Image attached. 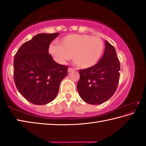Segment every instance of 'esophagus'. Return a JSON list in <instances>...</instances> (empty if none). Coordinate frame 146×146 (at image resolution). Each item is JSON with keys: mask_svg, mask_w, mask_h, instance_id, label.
I'll use <instances>...</instances> for the list:
<instances>
[{"mask_svg": "<svg viewBox=\"0 0 146 146\" xmlns=\"http://www.w3.org/2000/svg\"><path fill=\"white\" fill-rule=\"evenodd\" d=\"M74 71V69H73V68H68V71L69 73L70 72H71V71Z\"/></svg>", "mask_w": 146, "mask_h": 146, "instance_id": "34e87169", "label": "esophagus"}]
</instances>
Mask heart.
Segmentation results:
<instances>
[{"label":"heart","mask_w":146,"mask_h":146,"mask_svg":"<svg viewBox=\"0 0 146 146\" xmlns=\"http://www.w3.org/2000/svg\"><path fill=\"white\" fill-rule=\"evenodd\" d=\"M58 44H53L49 52L56 62L65 64L73 56L79 67L88 68L97 64L104 51V42L98 36L71 34L64 36Z\"/></svg>","instance_id":"1"}]
</instances>
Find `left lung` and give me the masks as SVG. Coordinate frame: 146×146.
<instances>
[{
  "label": "left lung",
  "instance_id": "left-lung-1",
  "mask_svg": "<svg viewBox=\"0 0 146 146\" xmlns=\"http://www.w3.org/2000/svg\"><path fill=\"white\" fill-rule=\"evenodd\" d=\"M120 66L114 47L105 40V51L98 62L79 70L77 90L81 98L92 105L101 104L112 97L119 82Z\"/></svg>",
  "mask_w": 146,
  "mask_h": 146
}]
</instances>
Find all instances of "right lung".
Masks as SVG:
<instances>
[{
	"label": "right lung",
	"instance_id": "add662e5",
	"mask_svg": "<svg viewBox=\"0 0 146 146\" xmlns=\"http://www.w3.org/2000/svg\"><path fill=\"white\" fill-rule=\"evenodd\" d=\"M58 35H36L20 47L14 56L16 87L34 104L44 105L55 99L61 81L68 75L67 66L56 63L49 54L51 42Z\"/></svg>",
	"mask_w": 146,
	"mask_h": 146
}]
</instances>
